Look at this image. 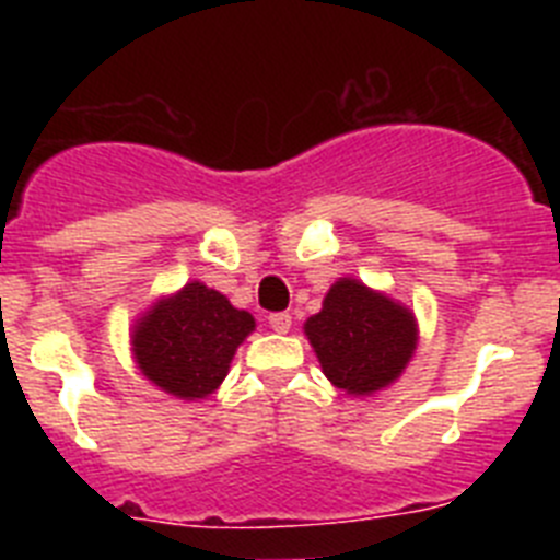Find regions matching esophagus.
I'll return each mask as SVG.
<instances>
[{
  "label": "esophagus",
  "mask_w": 560,
  "mask_h": 560,
  "mask_svg": "<svg viewBox=\"0 0 560 560\" xmlns=\"http://www.w3.org/2000/svg\"><path fill=\"white\" fill-rule=\"evenodd\" d=\"M269 325H271V330H277V334H289L291 314L289 311H277V314L269 316Z\"/></svg>",
  "instance_id": "esophagus-1"
}]
</instances>
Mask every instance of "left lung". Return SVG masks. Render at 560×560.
Listing matches in <instances>:
<instances>
[{
  "mask_svg": "<svg viewBox=\"0 0 560 560\" xmlns=\"http://www.w3.org/2000/svg\"><path fill=\"white\" fill-rule=\"evenodd\" d=\"M323 373L350 395H370L404 373L418 345L409 308L350 277L330 285L323 311L305 323Z\"/></svg>",
  "mask_w": 560,
  "mask_h": 560,
  "instance_id": "left-lung-1",
  "label": "left lung"
}]
</instances>
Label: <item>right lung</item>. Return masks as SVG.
<instances>
[{
    "label": "right lung",
    "mask_w": 560,
    "mask_h": 560,
    "mask_svg": "<svg viewBox=\"0 0 560 560\" xmlns=\"http://www.w3.org/2000/svg\"><path fill=\"white\" fill-rule=\"evenodd\" d=\"M255 328L246 311L201 283L153 305L133 330V359L142 373L179 398H205L226 378L237 345Z\"/></svg>",
    "instance_id": "add662e5"
}]
</instances>
